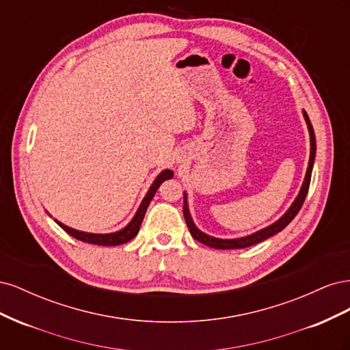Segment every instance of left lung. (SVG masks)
<instances>
[{"mask_svg": "<svg viewBox=\"0 0 350 350\" xmlns=\"http://www.w3.org/2000/svg\"><path fill=\"white\" fill-rule=\"evenodd\" d=\"M302 113H304L306 126H308V131H310V143H311L310 162H308V167H306V174H305V178H304L302 187L299 189V194L296 196V198L293 200V203L291 204V207L286 210V213L279 220H276V221H274V224H271L270 226L264 228V229H260L257 232H254V234H251V235L242 237V238H235V239L215 238V237L204 234V232H201L196 226L191 215H189L188 200H187L188 197L184 193V217H185V221H187V226H188L189 232H191V235H193L194 239H197L201 243H204V245H207V247L216 248V250L247 248V247H251V245H256V243H258V242H261L264 239H267V238H270L273 235L279 234L280 230H283L286 226L291 224V221L293 220V217L298 215V211L301 210L304 201H305V197H306V194H308V188H310V183H311V174H312V166H314V161H315V152H317V143H315V134H314L312 124H311V121L308 118V113H306L305 111H302Z\"/></svg>", "mask_w": 350, "mask_h": 350, "instance_id": "1", "label": "left lung"}]
</instances>
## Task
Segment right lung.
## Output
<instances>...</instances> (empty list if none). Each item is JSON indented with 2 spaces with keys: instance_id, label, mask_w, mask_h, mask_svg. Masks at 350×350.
Wrapping results in <instances>:
<instances>
[{
  "instance_id": "1",
  "label": "right lung",
  "mask_w": 350,
  "mask_h": 350,
  "mask_svg": "<svg viewBox=\"0 0 350 350\" xmlns=\"http://www.w3.org/2000/svg\"><path fill=\"white\" fill-rule=\"evenodd\" d=\"M174 176V172L171 169H165L161 174L156 176V179L153 181V184L150 185L149 191L144 196L142 204L137 208L134 217L131 219V221L125 228H122L118 232H112V234H90V232H83V230H77V229H72L64 224H61V221L55 220L57 224L64 229L68 235H71L72 238H76L79 241L83 242H88V243H94V245H103V247H113V245H121V243H125L131 241L137 234H139L140 226H142V221L144 219L146 215V210L149 207L150 201L153 198V196L156 194L157 188L161 187V184L166 179H171Z\"/></svg>"
}]
</instances>
